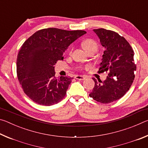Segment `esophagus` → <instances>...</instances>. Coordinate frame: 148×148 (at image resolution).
Returning <instances> with one entry per match:
<instances>
[{"mask_svg":"<svg viewBox=\"0 0 148 148\" xmlns=\"http://www.w3.org/2000/svg\"><path fill=\"white\" fill-rule=\"evenodd\" d=\"M75 78L78 80H84L86 79V76H81V75H77V76H75Z\"/></svg>","mask_w":148,"mask_h":148,"instance_id":"34e87169","label":"esophagus"}]
</instances>
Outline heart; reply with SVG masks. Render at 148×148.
Segmentation results:
<instances>
[{"instance_id": "b5f03b06", "label": "heart", "mask_w": 148, "mask_h": 148, "mask_svg": "<svg viewBox=\"0 0 148 148\" xmlns=\"http://www.w3.org/2000/svg\"><path fill=\"white\" fill-rule=\"evenodd\" d=\"M82 46L84 47V49L88 52L91 50H95L97 51V49H98V45L96 41H95L92 39H87L86 40L83 42L82 43Z\"/></svg>"}]
</instances>
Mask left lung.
<instances>
[{
	"label": "left lung",
	"instance_id": "1",
	"mask_svg": "<svg viewBox=\"0 0 148 148\" xmlns=\"http://www.w3.org/2000/svg\"><path fill=\"white\" fill-rule=\"evenodd\" d=\"M105 50L100 63V72L108 71L104 82L93 77L95 87L89 96L103 104L116 101L129 91L134 79V51L124 37L104 29H93Z\"/></svg>",
	"mask_w": 148,
	"mask_h": 148
}]
</instances>
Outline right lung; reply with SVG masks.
<instances>
[{"label":"right lung","mask_w":148,"mask_h":148,"mask_svg":"<svg viewBox=\"0 0 148 148\" xmlns=\"http://www.w3.org/2000/svg\"><path fill=\"white\" fill-rule=\"evenodd\" d=\"M86 31L47 28L35 32L22 45L17 58V75L23 91L37 104L51 106L64 98L72 78L55 76L57 61Z\"/></svg>","instance_id":"add662e5"}]
</instances>
